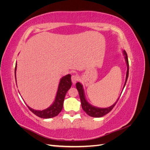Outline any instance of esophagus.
Here are the masks:
<instances>
[{
	"mask_svg": "<svg viewBox=\"0 0 150 150\" xmlns=\"http://www.w3.org/2000/svg\"><path fill=\"white\" fill-rule=\"evenodd\" d=\"M78 79H79V78L77 75H72L71 76V81L73 83H76L77 81H78Z\"/></svg>",
	"mask_w": 150,
	"mask_h": 150,
	"instance_id": "esophagus-1",
	"label": "esophagus"
}]
</instances>
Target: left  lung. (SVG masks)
<instances>
[{"instance_id":"obj_1","label":"left lung","mask_w":150,"mask_h":150,"mask_svg":"<svg viewBox=\"0 0 150 150\" xmlns=\"http://www.w3.org/2000/svg\"><path fill=\"white\" fill-rule=\"evenodd\" d=\"M123 54L125 55V61L126 62V65H127V72H126V81L125 83V85L123 86V89L125 88V86L126 85L127 79H128V74H129V63H128V56H127V54L125 51H123ZM76 88L78 89L79 94V97L81 101V106H82L83 110L86 112V114L88 115L89 116H91V117H102L104 115H106L108 114V112H110L112 109L115 107V104L118 101L119 98L117 99V100L116 102L112 104V106L108 108H97L95 107L94 106H92L91 104H90L86 99L85 98V95H84V89L83 88V86L79 82L77 83L76 84Z\"/></svg>"}]
</instances>
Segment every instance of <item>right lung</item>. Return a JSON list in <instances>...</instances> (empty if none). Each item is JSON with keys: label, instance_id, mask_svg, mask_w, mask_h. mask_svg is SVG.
Returning <instances> with one entry per match:
<instances>
[{"label": "right lung", "instance_id": "obj_1", "mask_svg": "<svg viewBox=\"0 0 150 150\" xmlns=\"http://www.w3.org/2000/svg\"><path fill=\"white\" fill-rule=\"evenodd\" d=\"M16 69H17V63L15 67V78L16 81ZM71 74H67L64 76L61 79L59 84L56 96L54 103L52 105L48 108L42 111L35 110L33 108L28 106L29 110L33 112L34 115L38 116L41 118H51V117H55L59 115L63 108V103H64V98L66 94L69 90L71 86L72 82L71 79ZM17 82V81H16Z\"/></svg>", "mask_w": 150, "mask_h": 150}]
</instances>
